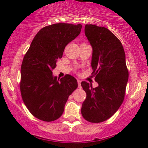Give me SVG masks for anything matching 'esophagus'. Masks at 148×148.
Instances as JSON below:
<instances>
[{
  "label": "esophagus",
  "instance_id": "obj_1",
  "mask_svg": "<svg viewBox=\"0 0 148 148\" xmlns=\"http://www.w3.org/2000/svg\"><path fill=\"white\" fill-rule=\"evenodd\" d=\"M78 88H82V86H81V81L80 80H78Z\"/></svg>",
  "mask_w": 148,
  "mask_h": 148
}]
</instances>
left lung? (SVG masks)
Segmentation results:
<instances>
[{
	"label": "left lung",
	"instance_id": "obj_1",
	"mask_svg": "<svg viewBox=\"0 0 148 148\" xmlns=\"http://www.w3.org/2000/svg\"><path fill=\"white\" fill-rule=\"evenodd\" d=\"M85 35L92 47V75L99 86L82 82L87 97L82 104L84 119L92 123L108 120L125 99L128 81L125 53L119 39L108 29L86 24Z\"/></svg>",
	"mask_w": 148,
	"mask_h": 148
}]
</instances>
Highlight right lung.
<instances>
[{
  "mask_svg": "<svg viewBox=\"0 0 148 148\" xmlns=\"http://www.w3.org/2000/svg\"><path fill=\"white\" fill-rule=\"evenodd\" d=\"M82 24L59 23L44 27L36 34L23 57L20 90L31 114L44 121L58 119L68 98L78 87L70 75L57 79L53 70L64 48L81 32Z\"/></svg>",
  "mask_w": 148,
  "mask_h": 148,
  "instance_id": "obj_1",
  "label": "right lung"
}]
</instances>
